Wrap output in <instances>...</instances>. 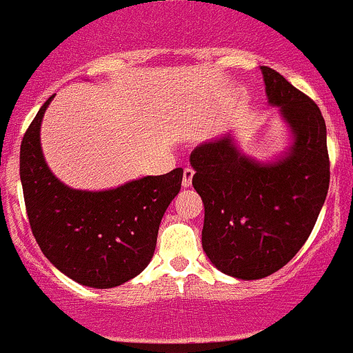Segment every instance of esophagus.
<instances>
[{
	"label": "esophagus",
	"instance_id": "34e87169",
	"mask_svg": "<svg viewBox=\"0 0 353 353\" xmlns=\"http://www.w3.org/2000/svg\"><path fill=\"white\" fill-rule=\"evenodd\" d=\"M193 176H194V170L191 167H186L183 174V188H190L191 183H193Z\"/></svg>",
	"mask_w": 353,
	"mask_h": 353
}]
</instances>
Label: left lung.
Wrapping results in <instances>:
<instances>
[{"instance_id":"obj_1","label":"left lung","mask_w":353,"mask_h":353,"mask_svg":"<svg viewBox=\"0 0 353 353\" xmlns=\"http://www.w3.org/2000/svg\"><path fill=\"white\" fill-rule=\"evenodd\" d=\"M266 95L279 105L294 143L283 159L259 163L232 138L193 150V186L205 205L203 251L222 273L258 280L279 272L314 229L330 188L326 124L316 102L279 71L261 66Z\"/></svg>"}]
</instances>
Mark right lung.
<instances>
[{
  "label": "right lung",
  "instance_id": "obj_1",
  "mask_svg": "<svg viewBox=\"0 0 353 353\" xmlns=\"http://www.w3.org/2000/svg\"><path fill=\"white\" fill-rule=\"evenodd\" d=\"M25 131L20 147L28 223L46 258L81 285L112 288L143 272L154 256L160 220L183 183V169L147 176L108 191L65 186L41 150L49 102Z\"/></svg>",
  "mask_w": 353,
  "mask_h": 353
}]
</instances>
